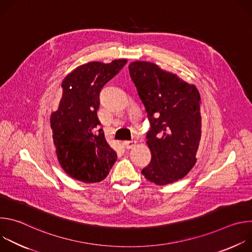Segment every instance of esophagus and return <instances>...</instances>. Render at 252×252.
<instances>
[{
    "label": "esophagus",
    "instance_id": "obj_1",
    "mask_svg": "<svg viewBox=\"0 0 252 252\" xmlns=\"http://www.w3.org/2000/svg\"><path fill=\"white\" fill-rule=\"evenodd\" d=\"M123 145L126 150H130L136 145V141L135 140H126L123 142Z\"/></svg>",
    "mask_w": 252,
    "mask_h": 252
}]
</instances>
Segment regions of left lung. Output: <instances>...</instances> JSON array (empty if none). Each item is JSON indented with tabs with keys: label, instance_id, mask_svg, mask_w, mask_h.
<instances>
[{
	"label": "left lung",
	"instance_id": "8db88e82",
	"mask_svg": "<svg viewBox=\"0 0 252 252\" xmlns=\"http://www.w3.org/2000/svg\"><path fill=\"white\" fill-rule=\"evenodd\" d=\"M128 70L151 124L147 143L152 160L141 173L158 186L172 184L196 162L201 136L200 94L194 85L156 63L132 62Z\"/></svg>",
	"mask_w": 252,
	"mask_h": 252
}]
</instances>
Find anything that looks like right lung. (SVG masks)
<instances>
[{
  "mask_svg": "<svg viewBox=\"0 0 252 252\" xmlns=\"http://www.w3.org/2000/svg\"><path fill=\"white\" fill-rule=\"evenodd\" d=\"M126 62L88 63L74 69L62 83L59 109L51 115L53 139L61 166L80 182H101L118 158L99 127L96 112L101 89Z\"/></svg>",
  "mask_w": 252,
  "mask_h": 252,
  "instance_id": "obj_1",
  "label": "right lung"
}]
</instances>
